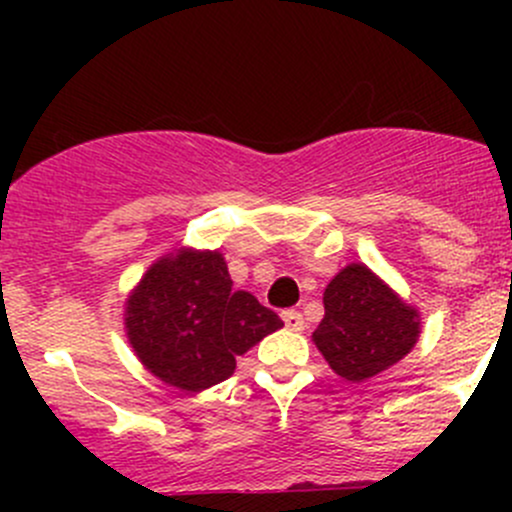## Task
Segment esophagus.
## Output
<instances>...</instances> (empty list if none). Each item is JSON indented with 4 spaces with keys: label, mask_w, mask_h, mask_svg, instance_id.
Returning <instances> with one entry per match:
<instances>
[{
    "label": "esophagus",
    "mask_w": 512,
    "mask_h": 512,
    "mask_svg": "<svg viewBox=\"0 0 512 512\" xmlns=\"http://www.w3.org/2000/svg\"><path fill=\"white\" fill-rule=\"evenodd\" d=\"M282 322H285L289 332H302L304 329V317L299 312H294V309H285L282 312Z\"/></svg>",
    "instance_id": "esophagus-1"
}]
</instances>
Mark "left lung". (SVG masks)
Wrapping results in <instances>:
<instances>
[{"instance_id": "8db88e82", "label": "left lung", "mask_w": 512, "mask_h": 512, "mask_svg": "<svg viewBox=\"0 0 512 512\" xmlns=\"http://www.w3.org/2000/svg\"><path fill=\"white\" fill-rule=\"evenodd\" d=\"M421 312L364 262H352L324 289V319L312 342L332 371L359 384L399 364L416 347Z\"/></svg>"}]
</instances>
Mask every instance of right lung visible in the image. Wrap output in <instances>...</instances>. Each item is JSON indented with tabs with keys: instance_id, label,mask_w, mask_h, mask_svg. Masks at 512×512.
Masks as SVG:
<instances>
[{
	"instance_id": "right-lung-1",
	"label": "right lung",
	"mask_w": 512,
	"mask_h": 512,
	"mask_svg": "<svg viewBox=\"0 0 512 512\" xmlns=\"http://www.w3.org/2000/svg\"><path fill=\"white\" fill-rule=\"evenodd\" d=\"M138 361L188 394L230 379L235 359L285 327L245 289H232L220 250L178 247L158 257L123 304Z\"/></svg>"
}]
</instances>
